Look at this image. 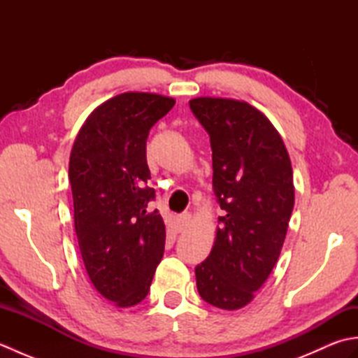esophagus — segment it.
<instances>
[{
  "label": "esophagus",
  "mask_w": 358,
  "mask_h": 358,
  "mask_svg": "<svg viewBox=\"0 0 358 358\" xmlns=\"http://www.w3.org/2000/svg\"><path fill=\"white\" fill-rule=\"evenodd\" d=\"M189 222H191V215L189 214H183V215H180L178 218H177V231L178 232H183L186 227L189 226Z\"/></svg>",
  "instance_id": "obj_1"
}]
</instances>
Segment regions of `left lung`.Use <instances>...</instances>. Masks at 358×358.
<instances>
[{
  "mask_svg": "<svg viewBox=\"0 0 358 358\" xmlns=\"http://www.w3.org/2000/svg\"><path fill=\"white\" fill-rule=\"evenodd\" d=\"M209 134L220 227L209 257L195 268L209 305L234 310L252 301L275 266L294 209L292 166L285 143L260 110L229 98H194Z\"/></svg>",
  "mask_w": 358,
  "mask_h": 358,
  "instance_id": "8db88e82",
  "label": "left lung"
}]
</instances>
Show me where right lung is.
I'll list each match as a JSON object with an SVG mask.
<instances>
[{"label":"right lung","mask_w":358,"mask_h":358,"mask_svg":"<svg viewBox=\"0 0 358 358\" xmlns=\"http://www.w3.org/2000/svg\"><path fill=\"white\" fill-rule=\"evenodd\" d=\"M175 104L126 92L96 108L73 143L69 181L75 232L89 278L104 299L129 308L148 295L162 262L166 227L149 187V131Z\"/></svg>","instance_id":"1"}]
</instances>
